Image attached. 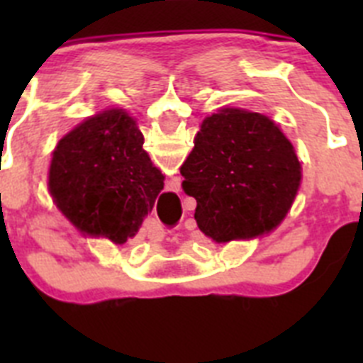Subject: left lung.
<instances>
[{
  "instance_id": "1",
  "label": "left lung",
  "mask_w": 363,
  "mask_h": 363,
  "mask_svg": "<svg viewBox=\"0 0 363 363\" xmlns=\"http://www.w3.org/2000/svg\"><path fill=\"white\" fill-rule=\"evenodd\" d=\"M198 227L218 243L249 240L281 223L296 198L301 165L274 121L243 108L205 118L182 169Z\"/></svg>"
}]
</instances>
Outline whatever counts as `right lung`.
Instances as JSON below:
<instances>
[{"mask_svg":"<svg viewBox=\"0 0 363 363\" xmlns=\"http://www.w3.org/2000/svg\"><path fill=\"white\" fill-rule=\"evenodd\" d=\"M49 189L74 225L127 242L152 211L163 174L143 150V134L121 108L86 118L52 152Z\"/></svg>","mask_w":363,"mask_h":363,"instance_id":"add662e5","label":"right lung"}]
</instances>
